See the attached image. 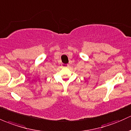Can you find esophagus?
<instances>
[{"label":"esophagus","mask_w":131,"mask_h":131,"mask_svg":"<svg viewBox=\"0 0 131 131\" xmlns=\"http://www.w3.org/2000/svg\"><path fill=\"white\" fill-rule=\"evenodd\" d=\"M62 66L63 67H67L69 66L68 64H62Z\"/></svg>","instance_id":"1"}]
</instances>
